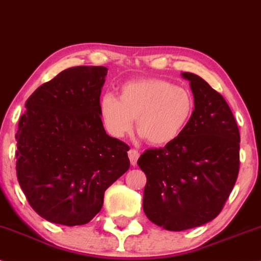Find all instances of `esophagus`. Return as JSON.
Returning <instances> with one entry per match:
<instances>
[{
  "label": "esophagus",
  "mask_w": 261,
  "mask_h": 261,
  "mask_svg": "<svg viewBox=\"0 0 261 261\" xmlns=\"http://www.w3.org/2000/svg\"><path fill=\"white\" fill-rule=\"evenodd\" d=\"M127 154H128V158H130L131 164L136 165L137 159H139V156H140L139 150H136V149H130V150H128V152H127Z\"/></svg>",
  "instance_id": "esophagus-1"
}]
</instances>
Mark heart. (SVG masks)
Segmentation results:
<instances>
[{
    "mask_svg": "<svg viewBox=\"0 0 261 261\" xmlns=\"http://www.w3.org/2000/svg\"><path fill=\"white\" fill-rule=\"evenodd\" d=\"M193 97L190 91L156 77L125 83L119 98L105 95L99 115L111 136L122 139L130 134L136 119L140 135L152 146L162 147L180 136L192 117Z\"/></svg>",
    "mask_w": 261,
    "mask_h": 261,
    "instance_id": "1",
    "label": "heart"
}]
</instances>
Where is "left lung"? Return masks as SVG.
<instances>
[{"mask_svg": "<svg viewBox=\"0 0 261 261\" xmlns=\"http://www.w3.org/2000/svg\"><path fill=\"white\" fill-rule=\"evenodd\" d=\"M182 76L194 97L192 117L176 140L144 150L137 161L147 176L144 214L169 231L215 219L240 171V130L227 102L198 75Z\"/></svg>", "mask_w": 261, "mask_h": 261, "instance_id": "obj_1", "label": "left lung"}]
</instances>
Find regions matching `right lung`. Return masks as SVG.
Segmentation results:
<instances>
[{
  "label": "right lung",
  "mask_w": 261,
  "mask_h": 261,
  "mask_svg": "<svg viewBox=\"0 0 261 261\" xmlns=\"http://www.w3.org/2000/svg\"><path fill=\"white\" fill-rule=\"evenodd\" d=\"M107 70L65 69L25 102L15 134L17 177L31 208L53 224L92 220L107 188L130 168V147L106 134L99 115Z\"/></svg>",
  "instance_id": "1"
}]
</instances>
